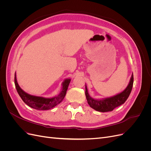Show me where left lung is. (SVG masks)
I'll list each match as a JSON object with an SVG mask.
<instances>
[{
    "label": "left lung",
    "mask_w": 151,
    "mask_h": 151,
    "mask_svg": "<svg viewBox=\"0 0 151 151\" xmlns=\"http://www.w3.org/2000/svg\"><path fill=\"white\" fill-rule=\"evenodd\" d=\"M134 83V76L132 73L127 88L122 92L118 93L113 96L103 98L100 99H94L90 96L88 93V90L86 84V96L88 103L91 108L100 112H107L113 111L115 108L120 106L124 103L127 98H129L131 93Z\"/></svg>",
    "instance_id": "8db88e82"
}]
</instances>
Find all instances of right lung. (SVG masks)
<instances>
[{
	"instance_id": "1",
	"label": "right lung",
	"mask_w": 151,
	"mask_h": 151,
	"mask_svg": "<svg viewBox=\"0 0 151 151\" xmlns=\"http://www.w3.org/2000/svg\"><path fill=\"white\" fill-rule=\"evenodd\" d=\"M70 79H65L62 84V91L56 96L52 98H44L42 96H36L26 93L18 84L15 72L14 83L16 88L19 96L28 106L38 110H48L52 109L57 104L60 103L66 94L68 86L70 82Z\"/></svg>"
}]
</instances>
